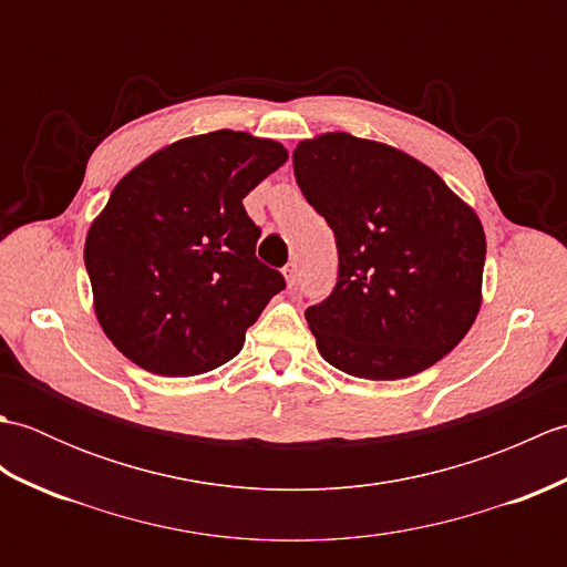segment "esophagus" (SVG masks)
I'll use <instances>...</instances> for the list:
<instances>
[{
	"mask_svg": "<svg viewBox=\"0 0 567 567\" xmlns=\"http://www.w3.org/2000/svg\"><path fill=\"white\" fill-rule=\"evenodd\" d=\"M282 272H285V282H287V287H290V290H292V287L297 285V265H295V262H290Z\"/></svg>",
	"mask_w": 567,
	"mask_h": 567,
	"instance_id": "34e87169",
	"label": "esophagus"
}]
</instances>
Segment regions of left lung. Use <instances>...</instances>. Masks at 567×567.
<instances>
[{
    "label": "left lung",
    "instance_id": "8db88e82",
    "mask_svg": "<svg viewBox=\"0 0 567 567\" xmlns=\"http://www.w3.org/2000/svg\"><path fill=\"white\" fill-rule=\"evenodd\" d=\"M292 165L339 248L333 292L307 309L321 358L363 380L439 363L483 307L475 209L414 155L346 131L299 141Z\"/></svg>",
    "mask_w": 567,
    "mask_h": 567
}]
</instances>
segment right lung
Segmentation results:
<instances>
[{"instance_id":"1","label":"right lung","mask_w":567,"mask_h":567,"mask_svg":"<svg viewBox=\"0 0 567 567\" xmlns=\"http://www.w3.org/2000/svg\"><path fill=\"white\" fill-rule=\"evenodd\" d=\"M290 153L246 131L167 143L118 179L84 238L92 307L131 363L192 378L238 355L282 275L256 258L244 197Z\"/></svg>"}]
</instances>
